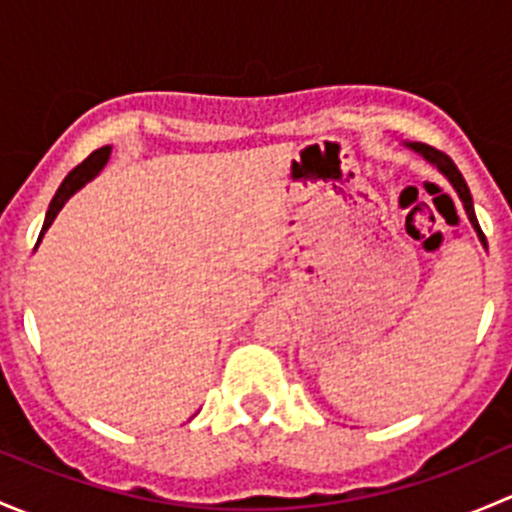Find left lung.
Listing matches in <instances>:
<instances>
[{"mask_svg":"<svg viewBox=\"0 0 512 512\" xmlns=\"http://www.w3.org/2000/svg\"><path fill=\"white\" fill-rule=\"evenodd\" d=\"M406 146H409V148H414L416 153H421V156L426 158L428 163H433V165H436V168L441 170V173L446 175L448 180H451V185H453V188H456L458 198L463 200V208H466V213H468V220H471V225L476 227V232H478V235H480V240H485L483 230H480V225H478L476 210H473V198H471V190H468L466 180H463L461 170L456 168V163H453V160L448 158L446 153H443V151H438V148H433V146H426V143H406Z\"/></svg>","mask_w":512,"mask_h":512,"instance_id":"left-lung-1","label":"left lung"}]
</instances>
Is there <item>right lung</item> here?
<instances>
[{
	"instance_id": "obj_1",
	"label": "right lung",
	"mask_w": 512,
	"mask_h": 512,
	"mask_svg": "<svg viewBox=\"0 0 512 512\" xmlns=\"http://www.w3.org/2000/svg\"><path fill=\"white\" fill-rule=\"evenodd\" d=\"M108 153H111V148H108V146L98 148V151L91 153V156L86 158L84 163H79V165H76L74 170H71L69 175H66L64 183H61V185H59V190H56L54 200H51L49 213H46V220H44V227H41V235H44V230H49V225L54 223L56 213H59V210L64 208L66 200H69L71 195H74L76 190H79L81 185L86 183V180L94 178V175L98 173V170L103 168V163H106V160H108ZM41 235H39V240H41Z\"/></svg>"
}]
</instances>
